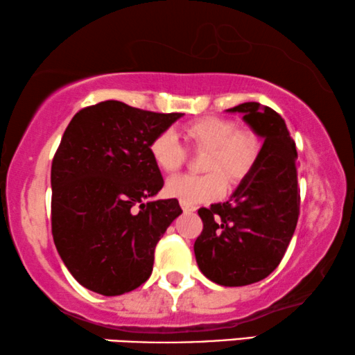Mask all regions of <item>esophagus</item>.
I'll return each mask as SVG.
<instances>
[{"instance_id": "34e87169", "label": "esophagus", "mask_w": 355, "mask_h": 355, "mask_svg": "<svg viewBox=\"0 0 355 355\" xmlns=\"http://www.w3.org/2000/svg\"><path fill=\"white\" fill-rule=\"evenodd\" d=\"M184 214H192V211H196V207L192 205H187V204H181Z\"/></svg>"}]
</instances>
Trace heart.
<instances>
[{"instance_id": "b5f03b06", "label": "heart", "mask_w": 355, "mask_h": 355, "mask_svg": "<svg viewBox=\"0 0 355 355\" xmlns=\"http://www.w3.org/2000/svg\"><path fill=\"white\" fill-rule=\"evenodd\" d=\"M186 140L194 148L205 150L202 169L207 174H182L166 182V194L181 204L199 205L218 199L227 182H238L251 171L259 155L261 141L251 128H238L227 117H202L184 127ZM150 158L159 171L174 173L181 168L184 150L171 130H163L151 138Z\"/></svg>"}]
</instances>
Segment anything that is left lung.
<instances>
[{"label": "left lung", "mask_w": 355, "mask_h": 355, "mask_svg": "<svg viewBox=\"0 0 355 355\" xmlns=\"http://www.w3.org/2000/svg\"><path fill=\"white\" fill-rule=\"evenodd\" d=\"M227 110L243 114L264 144L230 200L199 209L204 230L194 252L207 279L241 287L266 279L282 261L298 222L300 189L295 141L284 119L259 103Z\"/></svg>", "instance_id": "8db88e82"}]
</instances>
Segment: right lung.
<instances>
[{"label":"right lung","mask_w":355,"mask_h":355,"mask_svg":"<svg viewBox=\"0 0 355 355\" xmlns=\"http://www.w3.org/2000/svg\"><path fill=\"white\" fill-rule=\"evenodd\" d=\"M181 117L104 101L68 123L52 161V234L83 287L114 297L148 280L159 238L182 214L176 199L146 202L164 184L148 145Z\"/></svg>","instance_id":"obj_1"}]
</instances>
